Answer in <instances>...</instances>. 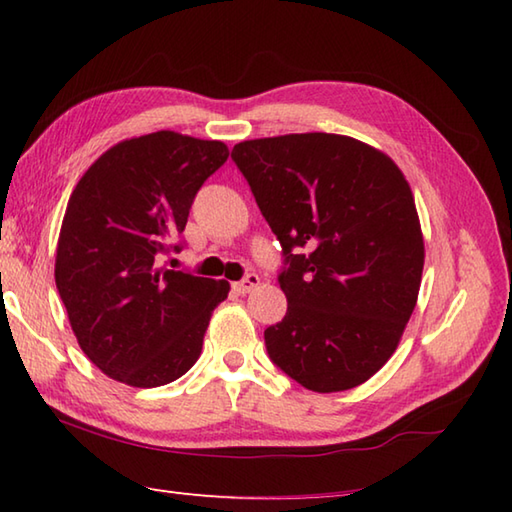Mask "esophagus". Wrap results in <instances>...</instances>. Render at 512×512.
<instances>
[{"label": "esophagus", "mask_w": 512, "mask_h": 512, "mask_svg": "<svg viewBox=\"0 0 512 512\" xmlns=\"http://www.w3.org/2000/svg\"><path fill=\"white\" fill-rule=\"evenodd\" d=\"M260 285V278L256 274H247L243 280H238V283H234V291L236 294H249V291H254L256 287Z\"/></svg>", "instance_id": "obj_1"}]
</instances>
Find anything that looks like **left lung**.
Listing matches in <instances>:
<instances>
[{
  "label": "left lung",
  "mask_w": 512,
  "mask_h": 512,
  "mask_svg": "<svg viewBox=\"0 0 512 512\" xmlns=\"http://www.w3.org/2000/svg\"><path fill=\"white\" fill-rule=\"evenodd\" d=\"M232 159L287 263V314L265 329L269 358L309 391L367 382L398 349L420 294L424 238L409 181L391 156L344 134L243 141Z\"/></svg>",
  "instance_id": "8db88e82"
}]
</instances>
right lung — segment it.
<instances>
[{"label": "right lung", "mask_w": 512, "mask_h": 512, "mask_svg": "<svg viewBox=\"0 0 512 512\" xmlns=\"http://www.w3.org/2000/svg\"><path fill=\"white\" fill-rule=\"evenodd\" d=\"M227 156L223 141L161 130L112 145L72 190L55 283L81 351L108 378L163 387L201 356L229 283L159 267V258Z\"/></svg>", "instance_id": "obj_1"}]
</instances>
